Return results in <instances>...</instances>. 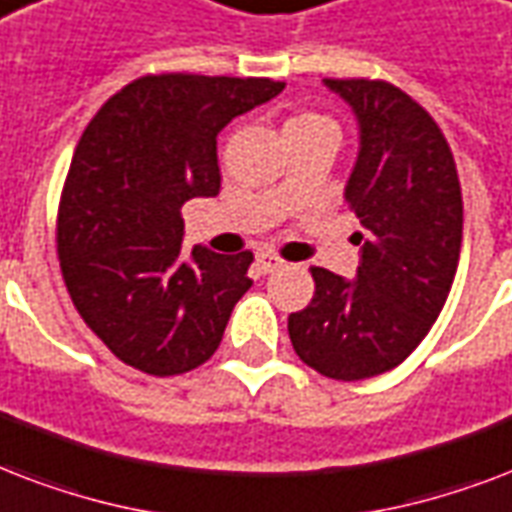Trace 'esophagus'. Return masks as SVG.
<instances>
[{
	"mask_svg": "<svg viewBox=\"0 0 512 512\" xmlns=\"http://www.w3.org/2000/svg\"><path fill=\"white\" fill-rule=\"evenodd\" d=\"M256 264H259L261 272H275V269L285 267V261L280 259V256H277V253H272V251H261V253H256Z\"/></svg>",
	"mask_w": 512,
	"mask_h": 512,
	"instance_id": "obj_1",
	"label": "esophagus"
}]
</instances>
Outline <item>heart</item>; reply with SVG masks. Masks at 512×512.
Wrapping results in <instances>:
<instances>
[{
    "instance_id": "b5f03b06",
    "label": "heart",
    "mask_w": 512,
    "mask_h": 512,
    "mask_svg": "<svg viewBox=\"0 0 512 512\" xmlns=\"http://www.w3.org/2000/svg\"><path fill=\"white\" fill-rule=\"evenodd\" d=\"M285 130H299V133H304V130H336V125L328 117H323V114H315V112H301V114H293V117H288L283 125V133Z\"/></svg>"
}]
</instances>
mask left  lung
Segmentation results:
<instances>
[{
    "label": "left lung",
    "mask_w": 512,
    "mask_h": 512,
    "mask_svg": "<svg viewBox=\"0 0 512 512\" xmlns=\"http://www.w3.org/2000/svg\"><path fill=\"white\" fill-rule=\"evenodd\" d=\"M352 106L360 152L344 197L360 219L355 280L312 267L315 296L288 315L296 355L328 379L379 376L417 350L457 275L462 189L438 122L384 79H326Z\"/></svg>",
    "instance_id": "obj_1"
}]
</instances>
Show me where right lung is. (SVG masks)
<instances>
[{
    "label": "right lung",
    "instance_id": "1",
    "mask_svg": "<svg viewBox=\"0 0 512 512\" xmlns=\"http://www.w3.org/2000/svg\"><path fill=\"white\" fill-rule=\"evenodd\" d=\"M267 77L146 74L79 138L58 202V259L74 307L109 350L149 376L202 366L248 288L253 253L197 245L181 259V205L221 189L216 136L272 101Z\"/></svg>",
    "mask_w": 512,
    "mask_h": 512
}]
</instances>
